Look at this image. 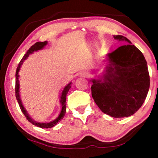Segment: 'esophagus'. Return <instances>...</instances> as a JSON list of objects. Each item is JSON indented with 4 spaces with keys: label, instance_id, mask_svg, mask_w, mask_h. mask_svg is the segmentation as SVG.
I'll return each instance as SVG.
<instances>
[{
    "label": "esophagus",
    "instance_id": "esophagus-1",
    "mask_svg": "<svg viewBox=\"0 0 158 158\" xmlns=\"http://www.w3.org/2000/svg\"><path fill=\"white\" fill-rule=\"evenodd\" d=\"M80 75H81V77H87L89 76V73H86V72H83V73L80 74Z\"/></svg>",
    "mask_w": 158,
    "mask_h": 158
}]
</instances>
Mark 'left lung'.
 <instances>
[{
  "instance_id": "obj_1",
  "label": "left lung",
  "mask_w": 158,
  "mask_h": 158,
  "mask_svg": "<svg viewBox=\"0 0 158 158\" xmlns=\"http://www.w3.org/2000/svg\"><path fill=\"white\" fill-rule=\"evenodd\" d=\"M123 46L106 54L105 70L90 80L92 97L100 110L114 118L132 116L148 94L150 77L143 53L123 35H114Z\"/></svg>"
}]
</instances>
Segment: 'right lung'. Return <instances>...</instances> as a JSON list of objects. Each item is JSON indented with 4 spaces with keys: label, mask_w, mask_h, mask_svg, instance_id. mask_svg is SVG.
Listing matches in <instances>:
<instances>
[{
    "label": "right lung",
    "mask_w": 158,
    "mask_h": 158,
    "mask_svg": "<svg viewBox=\"0 0 158 158\" xmlns=\"http://www.w3.org/2000/svg\"><path fill=\"white\" fill-rule=\"evenodd\" d=\"M48 44V42L47 41H45V42H36L35 44H33V46H31V47L29 49L27 52H26V54L23 56V57L22 58V59L20 61L19 64V65L17 68V71H16V85H15V95H16V98H17V100L18 102L19 105L20 106V109L21 111L23 112V114L25 115V116L26 117V118H27L28 121L31 123L32 124L35 125L37 127H40L41 128H51V127H53V126H55L56 125L58 122L60 121L63 118L64 116H65V114L66 113V96L67 94H68V93L69 91V89H70L71 86H72V82H69L68 84H67L65 87L63 88V90H62V93H61L60 96V113L58 114V117L56 118H55L54 120H53V121H50V122H48V123H40V122H37L33 120L32 118L30 116V115L28 114L27 111L26 110V109L24 106L23 105V103H22V101L21 100V97H20V84H19V73L20 69L21 66L23 64V62L27 59L28 58L29 56L32 53H33L35 52H37V51L39 50H41L43 49V48L46 46V45Z\"/></svg>",
    "instance_id": "add662e5"
}]
</instances>
